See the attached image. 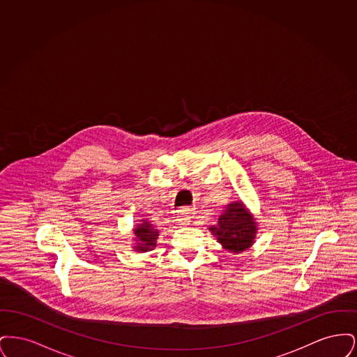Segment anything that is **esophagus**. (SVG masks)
<instances>
[{
  "instance_id": "34e87169",
  "label": "esophagus",
  "mask_w": 357,
  "mask_h": 357,
  "mask_svg": "<svg viewBox=\"0 0 357 357\" xmlns=\"http://www.w3.org/2000/svg\"><path fill=\"white\" fill-rule=\"evenodd\" d=\"M175 218H176V221H178L179 225H187V223L190 222V220H191V213H190L188 208L183 207V208H181V210L176 211Z\"/></svg>"
}]
</instances>
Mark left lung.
<instances>
[{"mask_svg": "<svg viewBox=\"0 0 357 357\" xmlns=\"http://www.w3.org/2000/svg\"><path fill=\"white\" fill-rule=\"evenodd\" d=\"M208 230L218 239L223 249L238 255L255 243L257 223L243 204L238 201L227 204L218 225H213Z\"/></svg>", "mask_w": 357, "mask_h": 357, "instance_id": "left-lung-1", "label": "left lung"}]
</instances>
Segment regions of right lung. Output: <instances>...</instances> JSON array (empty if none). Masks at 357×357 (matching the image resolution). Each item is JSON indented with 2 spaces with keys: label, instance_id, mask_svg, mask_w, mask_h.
Listing matches in <instances>:
<instances>
[{
  "label": "right lung",
  "instance_id": "1",
  "mask_svg": "<svg viewBox=\"0 0 357 357\" xmlns=\"http://www.w3.org/2000/svg\"><path fill=\"white\" fill-rule=\"evenodd\" d=\"M134 234H135L136 241L134 249L137 253L150 252L156 246V239L159 236V231L156 229H153V225L150 222L142 220L139 225H136Z\"/></svg>",
  "mask_w": 357,
  "mask_h": 357
}]
</instances>
